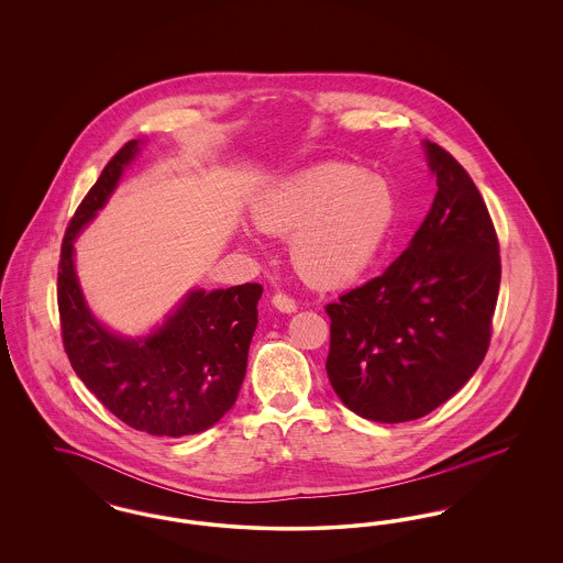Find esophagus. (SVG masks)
I'll list each match as a JSON object with an SVG mask.
<instances>
[{
  "instance_id": "34e87169",
  "label": "esophagus",
  "mask_w": 563,
  "mask_h": 563,
  "mask_svg": "<svg viewBox=\"0 0 563 563\" xmlns=\"http://www.w3.org/2000/svg\"><path fill=\"white\" fill-rule=\"evenodd\" d=\"M272 303H274V308H276V310L287 312V314H291V312L297 310V303H295L294 297H289L287 294L272 295Z\"/></svg>"
}]
</instances>
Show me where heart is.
Masks as SVG:
<instances>
[{"label":"heart","instance_id":"obj_1","mask_svg":"<svg viewBox=\"0 0 563 563\" xmlns=\"http://www.w3.org/2000/svg\"><path fill=\"white\" fill-rule=\"evenodd\" d=\"M255 223L291 236L297 274L317 287H338L372 268L397 219L388 179L354 162H322L264 194Z\"/></svg>","mask_w":563,"mask_h":563}]
</instances>
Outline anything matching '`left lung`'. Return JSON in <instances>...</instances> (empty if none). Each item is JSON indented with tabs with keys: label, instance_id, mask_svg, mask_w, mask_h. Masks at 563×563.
<instances>
[{
	"label": "left lung",
	"instance_id": "left-lung-1",
	"mask_svg": "<svg viewBox=\"0 0 563 563\" xmlns=\"http://www.w3.org/2000/svg\"><path fill=\"white\" fill-rule=\"evenodd\" d=\"M437 196L401 255L327 303V375L374 422H409L454 397L482 365L500 289V244L482 194L450 152L427 141Z\"/></svg>",
	"mask_w": 563,
	"mask_h": 563
}]
</instances>
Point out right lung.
Here are the masks:
<instances>
[{"label": "right lung", "mask_w": 563, "mask_h": 563, "mask_svg": "<svg viewBox=\"0 0 563 563\" xmlns=\"http://www.w3.org/2000/svg\"><path fill=\"white\" fill-rule=\"evenodd\" d=\"M134 154L136 141H129L67 225L56 278L60 338L74 372L118 420L147 434L186 437L213 427L236 401L264 287L191 291L147 340H122L92 319L74 269V239L106 205Z\"/></svg>", "instance_id": "add662e5"}]
</instances>
